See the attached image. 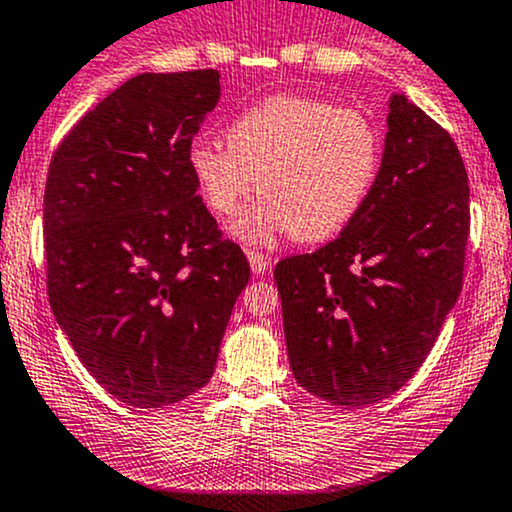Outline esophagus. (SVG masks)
<instances>
[{"mask_svg":"<svg viewBox=\"0 0 512 512\" xmlns=\"http://www.w3.org/2000/svg\"><path fill=\"white\" fill-rule=\"evenodd\" d=\"M249 263H251V271H254V276H261V273L268 271V258L263 254H258V251H249Z\"/></svg>","mask_w":512,"mask_h":512,"instance_id":"34e87169","label":"esophagus"}]
</instances>
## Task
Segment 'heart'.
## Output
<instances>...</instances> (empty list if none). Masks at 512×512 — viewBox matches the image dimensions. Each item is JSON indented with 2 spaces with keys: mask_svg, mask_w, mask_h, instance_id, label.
I'll use <instances>...</instances> for the list:
<instances>
[{
  "mask_svg": "<svg viewBox=\"0 0 512 512\" xmlns=\"http://www.w3.org/2000/svg\"><path fill=\"white\" fill-rule=\"evenodd\" d=\"M381 163V139L361 112L300 95L254 104L227 126V144L200 139L188 166L202 200L232 217L254 190L263 197L234 222V236L266 244L293 232L322 241L361 210Z\"/></svg>",
  "mask_w": 512,
  "mask_h": 512,
  "instance_id": "1",
  "label": "heart"
}]
</instances>
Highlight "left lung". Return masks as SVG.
<instances>
[{
	"instance_id": "left-lung-1",
	"label": "left lung",
	"mask_w": 512,
	"mask_h": 512,
	"mask_svg": "<svg viewBox=\"0 0 512 512\" xmlns=\"http://www.w3.org/2000/svg\"><path fill=\"white\" fill-rule=\"evenodd\" d=\"M388 107L361 210L315 254L276 266L295 381L339 408L378 403L415 376L464 280L471 217L459 148L405 95Z\"/></svg>"
}]
</instances>
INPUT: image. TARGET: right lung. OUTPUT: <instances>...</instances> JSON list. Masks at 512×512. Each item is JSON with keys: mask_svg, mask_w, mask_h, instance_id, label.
Returning a JSON list of instances; mask_svg holds the SVG:
<instances>
[{"mask_svg": "<svg viewBox=\"0 0 512 512\" xmlns=\"http://www.w3.org/2000/svg\"><path fill=\"white\" fill-rule=\"evenodd\" d=\"M217 102V70L136 75L70 129L48 168L53 315L97 383L131 408H166L210 381L251 276L188 166Z\"/></svg>", "mask_w": 512, "mask_h": 512, "instance_id": "right-lung-1", "label": "right lung"}]
</instances>
